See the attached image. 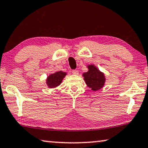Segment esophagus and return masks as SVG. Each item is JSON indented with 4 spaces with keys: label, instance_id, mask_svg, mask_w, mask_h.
<instances>
[{
    "label": "esophagus",
    "instance_id": "obj_1",
    "mask_svg": "<svg viewBox=\"0 0 148 148\" xmlns=\"http://www.w3.org/2000/svg\"><path fill=\"white\" fill-rule=\"evenodd\" d=\"M72 74H74V75H78L79 74L78 70H72Z\"/></svg>",
    "mask_w": 148,
    "mask_h": 148
}]
</instances>
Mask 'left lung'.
Wrapping results in <instances>:
<instances>
[{
    "mask_svg": "<svg viewBox=\"0 0 148 148\" xmlns=\"http://www.w3.org/2000/svg\"><path fill=\"white\" fill-rule=\"evenodd\" d=\"M88 68L89 70L83 74L86 84L94 91L100 90L104 85V75L94 65H89Z\"/></svg>",
    "mask_w": 148,
    "mask_h": 148,
    "instance_id": "left-lung-1",
    "label": "left lung"
}]
</instances>
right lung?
Instances as JSON below:
<instances>
[{
	"label": "right lung",
	"instance_id": "obj_1",
	"mask_svg": "<svg viewBox=\"0 0 148 148\" xmlns=\"http://www.w3.org/2000/svg\"><path fill=\"white\" fill-rule=\"evenodd\" d=\"M65 76V72H63L62 71L55 72L54 74H50L48 77L47 80H46V84H48V87L50 88L57 87L60 84Z\"/></svg>",
	"mask_w": 148,
	"mask_h": 148
}]
</instances>
